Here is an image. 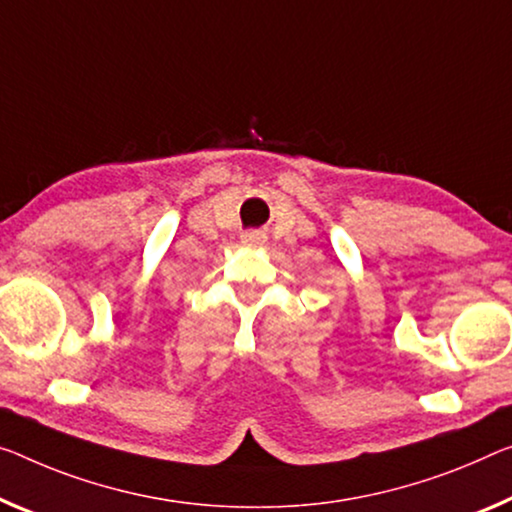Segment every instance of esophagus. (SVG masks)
<instances>
[{"instance_id":"1","label":"esophagus","mask_w":512,"mask_h":512,"mask_svg":"<svg viewBox=\"0 0 512 512\" xmlns=\"http://www.w3.org/2000/svg\"><path fill=\"white\" fill-rule=\"evenodd\" d=\"M242 242H245V245H261V242H265V235L258 231H251L242 235Z\"/></svg>"}]
</instances>
